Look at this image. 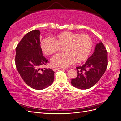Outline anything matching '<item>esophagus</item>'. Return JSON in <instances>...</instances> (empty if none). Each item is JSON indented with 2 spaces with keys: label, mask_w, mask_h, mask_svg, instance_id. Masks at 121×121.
<instances>
[{
  "label": "esophagus",
  "mask_w": 121,
  "mask_h": 121,
  "mask_svg": "<svg viewBox=\"0 0 121 121\" xmlns=\"http://www.w3.org/2000/svg\"><path fill=\"white\" fill-rule=\"evenodd\" d=\"M60 69V68H54L53 69V70L54 71H56V70H57V69Z\"/></svg>",
  "instance_id": "34e87169"
}]
</instances>
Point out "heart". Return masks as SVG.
<instances>
[{
	"instance_id": "heart-1",
	"label": "heart",
	"mask_w": 121,
	"mask_h": 121,
	"mask_svg": "<svg viewBox=\"0 0 121 121\" xmlns=\"http://www.w3.org/2000/svg\"><path fill=\"white\" fill-rule=\"evenodd\" d=\"M54 39H43L41 47L46 54L51 55L58 52L64 47L65 52L53 56L51 64L54 67L66 68L76 61L81 63L88 57L92 48V40L88 35L78 33L64 32L58 34Z\"/></svg>"
}]
</instances>
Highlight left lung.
<instances>
[{
  "instance_id": "1",
  "label": "left lung",
  "mask_w": 121,
  "mask_h": 121,
  "mask_svg": "<svg viewBox=\"0 0 121 121\" xmlns=\"http://www.w3.org/2000/svg\"><path fill=\"white\" fill-rule=\"evenodd\" d=\"M108 65V52L103 43H97L94 52L82 66L76 68L77 76L72 85L80 89L90 88L100 80Z\"/></svg>"
}]
</instances>
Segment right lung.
Masks as SVG:
<instances>
[{"label": "right lung", "instance_id": "right-lung-1", "mask_svg": "<svg viewBox=\"0 0 121 121\" xmlns=\"http://www.w3.org/2000/svg\"><path fill=\"white\" fill-rule=\"evenodd\" d=\"M40 31L33 30L26 34L18 44L15 57L17 70L27 85L37 90L50 86L54 80L52 69L40 67L48 63L43 56L40 46Z\"/></svg>", "mask_w": 121, "mask_h": 121}]
</instances>
